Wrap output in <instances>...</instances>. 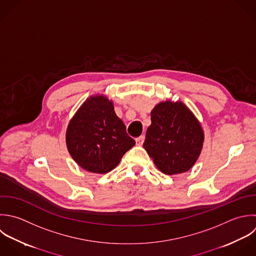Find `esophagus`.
<instances>
[{"mask_svg":"<svg viewBox=\"0 0 256 256\" xmlns=\"http://www.w3.org/2000/svg\"><path fill=\"white\" fill-rule=\"evenodd\" d=\"M136 144H138V146H142V144H144V136H140V138H138L136 140Z\"/></svg>","mask_w":256,"mask_h":256,"instance_id":"esophagus-1","label":"esophagus"}]
</instances>
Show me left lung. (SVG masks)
I'll use <instances>...</instances> for the list:
<instances>
[{"mask_svg":"<svg viewBox=\"0 0 256 256\" xmlns=\"http://www.w3.org/2000/svg\"><path fill=\"white\" fill-rule=\"evenodd\" d=\"M144 148L156 166L164 174L190 170L196 162L204 132L194 112L182 102L166 100L150 112Z\"/></svg>","mask_w":256,"mask_h":256,"instance_id":"obj_1","label":"left lung"}]
</instances>
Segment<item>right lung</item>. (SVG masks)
Here are the masks:
<instances>
[{
    "mask_svg": "<svg viewBox=\"0 0 256 256\" xmlns=\"http://www.w3.org/2000/svg\"><path fill=\"white\" fill-rule=\"evenodd\" d=\"M66 144L72 160L84 170L104 174L112 170L136 142L116 116L114 102L104 94L86 98L70 118Z\"/></svg>",
    "mask_w": 256,
    "mask_h": 256,
    "instance_id": "obj_1",
    "label": "right lung"
}]
</instances>
